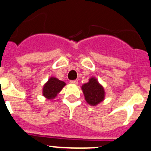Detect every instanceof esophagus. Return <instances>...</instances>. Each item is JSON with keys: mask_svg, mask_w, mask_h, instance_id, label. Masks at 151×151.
I'll return each instance as SVG.
<instances>
[{"mask_svg": "<svg viewBox=\"0 0 151 151\" xmlns=\"http://www.w3.org/2000/svg\"><path fill=\"white\" fill-rule=\"evenodd\" d=\"M70 83L72 84V85H77L78 84V81L77 80H71V81H70Z\"/></svg>", "mask_w": 151, "mask_h": 151, "instance_id": "esophagus-1", "label": "esophagus"}]
</instances>
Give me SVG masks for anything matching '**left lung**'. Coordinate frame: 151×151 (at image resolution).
Returning <instances> with one entry per match:
<instances>
[{
  "instance_id": "obj_1",
  "label": "left lung",
  "mask_w": 151,
  "mask_h": 151,
  "mask_svg": "<svg viewBox=\"0 0 151 151\" xmlns=\"http://www.w3.org/2000/svg\"><path fill=\"white\" fill-rule=\"evenodd\" d=\"M85 100L89 105L95 106L105 99L104 86L98 82L96 77H91L88 82L81 86Z\"/></svg>"
}]
</instances>
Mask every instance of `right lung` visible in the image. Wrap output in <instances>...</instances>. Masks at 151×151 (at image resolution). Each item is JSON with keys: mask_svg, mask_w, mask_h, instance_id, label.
<instances>
[{"mask_svg": "<svg viewBox=\"0 0 151 151\" xmlns=\"http://www.w3.org/2000/svg\"><path fill=\"white\" fill-rule=\"evenodd\" d=\"M65 85V83L60 80L56 77H50L43 86L42 95L48 100L54 99Z\"/></svg>", "mask_w": 151, "mask_h": 151, "instance_id": "obj_1", "label": "right lung"}]
</instances>
